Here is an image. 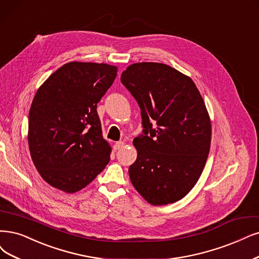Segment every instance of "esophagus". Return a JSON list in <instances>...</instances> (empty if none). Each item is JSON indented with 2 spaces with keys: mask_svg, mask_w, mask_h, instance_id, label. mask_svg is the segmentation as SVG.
Segmentation results:
<instances>
[{
  "mask_svg": "<svg viewBox=\"0 0 259 259\" xmlns=\"http://www.w3.org/2000/svg\"><path fill=\"white\" fill-rule=\"evenodd\" d=\"M123 146H124V143L120 141V142H116V143H115V145H114V148L117 150V149H120V148H122Z\"/></svg>",
  "mask_w": 259,
  "mask_h": 259,
  "instance_id": "esophagus-1",
  "label": "esophagus"
}]
</instances>
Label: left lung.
<instances>
[{"label":"left lung","instance_id":"8db88e82","mask_svg":"<svg viewBox=\"0 0 259 259\" xmlns=\"http://www.w3.org/2000/svg\"><path fill=\"white\" fill-rule=\"evenodd\" d=\"M120 81L138 101L144 128L133 140L131 183L151 205L175 203L195 186L208 158L211 122L205 102L192 79L165 64H132Z\"/></svg>","mask_w":259,"mask_h":259}]
</instances>
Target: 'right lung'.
Listing matches in <instances>:
<instances>
[{"label":"right lung","instance_id":"right-lung-1","mask_svg":"<svg viewBox=\"0 0 259 259\" xmlns=\"http://www.w3.org/2000/svg\"><path fill=\"white\" fill-rule=\"evenodd\" d=\"M117 75L108 64L70 62L38 89L28 114V147L46 183L74 193L109 163L97 103Z\"/></svg>","mask_w":259,"mask_h":259}]
</instances>
